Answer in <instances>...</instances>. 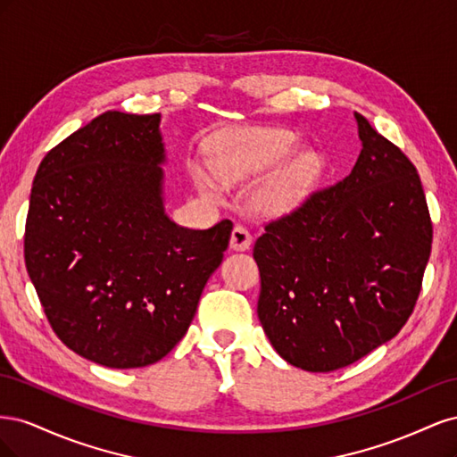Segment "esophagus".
Wrapping results in <instances>:
<instances>
[{"mask_svg": "<svg viewBox=\"0 0 457 457\" xmlns=\"http://www.w3.org/2000/svg\"><path fill=\"white\" fill-rule=\"evenodd\" d=\"M252 240H253L252 232L238 225V227H234V230H232L230 247H232V250H237V252H245L247 247L252 245Z\"/></svg>", "mask_w": 457, "mask_h": 457, "instance_id": "34e87169", "label": "esophagus"}]
</instances>
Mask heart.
<instances>
[{
	"label": "heart",
	"instance_id": "heart-1",
	"mask_svg": "<svg viewBox=\"0 0 457 457\" xmlns=\"http://www.w3.org/2000/svg\"><path fill=\"white\" fill-rule=\"evenodd\" d=\"M295 137L282 129H244L223 143L217 154V173L228 183L250 181L292 154ZM320 162L312 152H301L270 173L257 192L267 212H287L299 205L314 185Z\"/></svg>",
	"mask_w": 457,
	"mask_h": 457
}]
</instances>
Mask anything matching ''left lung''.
Wrapping results in <instances>:
<instances>
[{
	"mask_svg": "<svg viewBox=\"0 0 457 457\" xmlns=\"http://www.w3.org/2000/svg\"><path fill=\"white\" fill-rule=\"evenodd\" d=\"M353 171L265 223L253 247L259 320L286 362L349 366L393 339L416 307L433 223L416 165L354 114Z\"/></svg>",
	"mask_w": 457,
	"mask_h": 457,
	"instance_id": "1",
	"label": "left lung"
}]
</instances>
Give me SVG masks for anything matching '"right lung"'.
<instances>
[{
	"instance_id": "obj_1",
	"label": "right lung",
	"mask_w": 457,
	"mask_h": 457,
	"mask_svg": "<svg viewBox=\"0 0 457 457\" xmlns=\"http://www.w3.org/2000/svg\"><path fill=\"white\" fill-rule=\"evenodd\" d=\"M158 123L104 112L51 148L32 185L26 270L57 337L106 368L154 364L181 341L232 232L163 213Z\"/></svg>"
}]
</instances>
